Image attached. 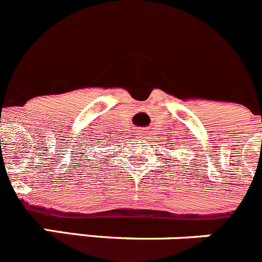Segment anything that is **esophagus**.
<instances>
[{
	"label": "esophagus",
	"instance_id": "34e87169",
	"mask_svg": "<svg viewBox=\"0 0 262 262\" xmlns=\"http://www.w3.org/2000/svg\"><path fill=\"white\" fill-rule=\"evenodd\" d=\"M142 133H145V132H139V133L137 134V136H142Z\"/></svg>",
	"mask_w": 262,
	"mask_h": 262
}]
</instances>
